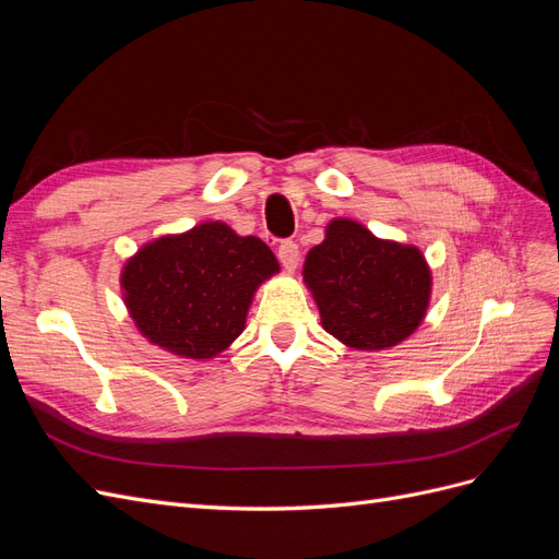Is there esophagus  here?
I'll use <instances>...</instances> for the list:
<instances>
[{"label":"esophagus","mask_w":559,"mask_h":559,"mask_svg":"<svg viewBox=\"0 0 559 559\" xmlns=\"http://www.w3.org/2000/svg\"><path fill=\"white\" fill-rule=\"evenodd\" d=\"M277 259H280V263H282L286 270H296L298 259H300L298 245L292 242V240H284V242L277 247Z\"/></svg>","instance_id":"obj_1"}]
</instances>
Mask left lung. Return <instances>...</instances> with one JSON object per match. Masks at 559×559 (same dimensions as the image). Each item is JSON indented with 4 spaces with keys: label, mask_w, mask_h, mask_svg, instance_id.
Segmentation results:
<instances>
[{
    "label": "left lung",
    "mask_w": 559,
    "mask_h": 559,
    "mask_svg": "<svg viewBox=\"0 0 559 559\" xmlns=\"http://www.w3.org/2000/svg\"><path fill=\"white\" fill-rule=\"evenodd\" d=\"M302 280L324 326L354 349H384L405 341L425 319L431 273L419 249L378 240L349 218H335L312 247Z\"/></svg>",
    "instance_id": "left-lung-1"
}]
</instances>
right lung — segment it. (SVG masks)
Returning a JSON list of instances; mask_svg holds the SVG:
<instances>
[{"instance_id": "add662e5", "label": "right lung", "mask_w": 559, "mask_h": 559, "mask_svg": "<svg viewBox=\"0 0 559 559\" xmlns=\"http://www.w3.org/2000/svg\"><path fill=\"white\" fill-rule=\"evenodd\" d=\"M277 270L265 242L210 222L142 247L121 284L134 324L151 343L210 359L242 333L253 292Z\"/></svg>"}]
</instances>
